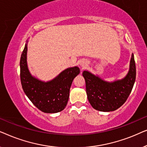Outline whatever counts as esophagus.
<instances>
[{
  "mask_svg": "<svg viewBox=\"0 0 147 147\" xmlns=\"http://www.w3.org/2000/svg\"><path fill=\"white\" fill-rule=\"evenodd\" d=\"M87 65H88V61H86V60L83 59L80 61V66H81L82 68L86 67V66Z\"/></svg>",
  "mask_w": 147,
  "mask_h": 147,
  "instance_id": "obj_1",
  "label": "esophagus"
}]
</instances>
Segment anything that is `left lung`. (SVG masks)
Listing matches in <instances>:
<instances>
[{
    "label": "left lung",
    "instance_id": "1",
    "mask_svg": "<svg viewBox=\"0 0 147 147\" xmlns=\"http://www.w3.org/2000/svg\"><path fill=\"white\" fill-rule=\"evenodd\" d=\"M88 101L95 110L111 112L123 105L129 96L136 79V65L133 53L128 74L121 80L106 82L88 71H83Z\"/></svg>",
    "mask_w": 147,
    "mask_h": 147
}]
</instances>
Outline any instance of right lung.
<instances>
[{
    "mask_svg": "<svg viewBox=\"0 0 147 147\" xmlns=\"http://www.w3.org/2000/svg\"><path fill=\"white\" fill-rule=\"evenodd\" d=\"M27 43L20 60V76L23 91L41 111L45 113L61 112L67 105L72 82L80 74V68L77 66L67 68L53 80L41 81L32 76L28 68Z\"/></svg>",
    "mask_w": 147,
    "mask_h": 147,
    "instance_id": "add662e5",
    "label": "right lung"
}]
</instances>
